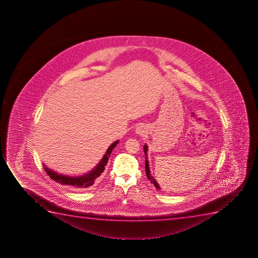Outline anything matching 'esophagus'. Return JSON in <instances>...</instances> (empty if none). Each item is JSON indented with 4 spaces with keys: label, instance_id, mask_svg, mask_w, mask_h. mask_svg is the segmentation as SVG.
Returning <instances> with one entry per match:
<instances>
[{
    "label": "esophagus",
    "instance_id": "34e87169",
    "mask_svg": "<svg viewBox=\"0 0 258 258\" xmlns=\"http://www.w3.org/2000/svg\"><path fill=\"white\" fill-rule=\"evenodd\" d=\"M138 132H139V133H141V132H142V128H140V127H138Z\"/></svg>",
    "mask_w": 258,
    "mask_h": 258
}]
</instances>
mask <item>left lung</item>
Returning <instances> with one entry per match:
<instances>
[{
    "mask_svg": "<svg viewBox=\"0 0 258 258\" xmlns=\"http://www.w3.org/2000/svg\"><path fill=\"white\" fill-rule=\"evenodd\" d=\"M144 153H145L146 156V161H145V169H146V175H147V178L149 179V181L151 182L152 184H154V185L156 186V188L159 187V185H158L157 182L155 181V179L152 177L151 174H150V170H149V161L147 160V151H148V147L147 146H144Z\"/></svg>",
    "mask_w": 258,
    "mask_h": 258,
    "instance_id": "8db88e82",
    "label": "left lung"
}]
</instances>
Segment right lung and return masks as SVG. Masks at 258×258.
<instances>
[{"label":"right lung","mask_w":258,"mask_h":258,"mask_svg":"<svg viewBox=\"0 0 258 258\" xmlns=\"http://www.w3.org/2000/svg\"><path fill=\"white\" fill-rule=\"evenodd\" d=\"M117 143H118V141H116L109 146V148L107 149L106 154L103 156L102 161L99 162V164H97V167H95L94 169L85 175L80 176V177H68V176L58 174L52 170L48 169L47 167H44V169L51 179L54 180L57 183H59L61 185H70V186L78 188L89 187L93 185L96 180L98 179V177L103 173L104 168L106 167L107 162L109 161L110 154L113 151V149H115V146L117 145Z\"/></svg>","instance_id":"add662e5"}]
</instances>
